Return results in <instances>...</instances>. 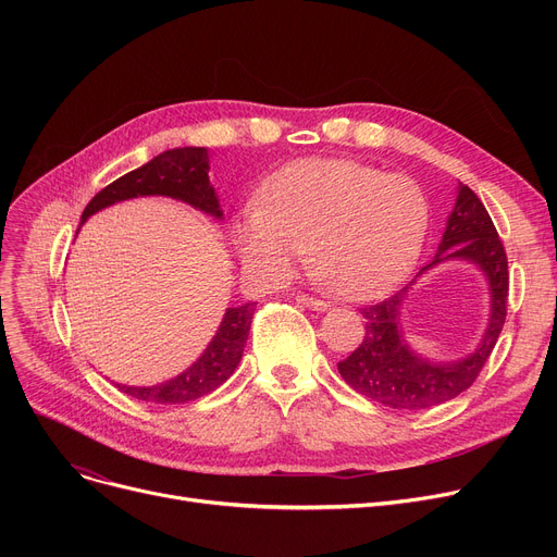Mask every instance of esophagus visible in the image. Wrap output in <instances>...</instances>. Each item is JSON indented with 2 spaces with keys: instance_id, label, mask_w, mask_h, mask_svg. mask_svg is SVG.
Segmentation results:
<instances>
[{
  "instance_id": "34e87169",
  "label": "esophagus",
  "mask_w": 557,
  "mask_h": 557,
  "mask_svg": "<svg viewBox=\"0 0 557 557\" xmlns=\"http://www.w3.org/2000/svg\"><path fill=\"white\" fill-rule=\"evenodd\" d=\"M296 300H298L300 305H305V307L313 309V311H327V309H330V302L320 300V298H313V296H307V294H298V296H296Z\"/></svg>"
}]
</instances>
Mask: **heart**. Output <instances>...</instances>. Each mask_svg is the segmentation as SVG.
<instances>
[{"label":"heart","instance_id":"heart-1","mask_svg":"<svg viewBox=\"0 0 557 557\" xmlns=\"http://www.w3.org/2000/svg\"><path fill=\"white\" fill-rule=\"evenodd\" d=\"M429 221L422 189L355 160L311 158L277 171L257 208L234 225L248 271L282 280L309 252L315 280L332 294L363 300L411 267Z\"/></svg>","mask_w":557,"mask_h":557}]
</instances>
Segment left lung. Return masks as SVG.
Masks as SVG:
<instances>
[{
	"label": "left lung",
	"instance_id": "8db88e82",
	"mask_svg": "<svg viewBox=\"0 0 557 557\" xmlns=\"http://www.w3.org/2000/svg\"><path fill=\"white\" fill-rule=\"evenodd\" d=\"M460 257L474 261L485 273L492 290V313L485 336L474 352L456 363H431L416 357L399 334V305L404 290L361 309L366 336L352 355L338 363L345 384L391 408L420 411L449 401L470 388L499 338L508 313V257L496 227L479 196L458 185V198L447 221L441 250L429 263ZM426 267V269H429Z\"/></svg>",
	"mask_w": 557,
	"mask_h": 557
}]
</instances>
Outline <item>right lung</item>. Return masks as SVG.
<instances>
[{
  "label": "right lung",
  "mask_w": 557,
  "mask_h": 557,
  "mask_svg": "<svg viewBox=\"0 0 557 557\" xmlns=\"http://www.w3.org/2000/svg\"><path fill=\"white\" fill-rule=\"evenodd\" d=\"M210 158L208 151L200 146H185V149H171L146 162L144 166L122 175L108 187H103L83 210V221L92 216L95 212L108 208L126 198L135 196H171L189 202L191 208L208 212L216 219L223 216L214 189L208 178ZM257 302H248L242 307H230L223 315V323L212 338V343L205 349L202 357L178 374L171 382L149 388H135V386H120L126 395L153 401V404H185L194 401L202 395L216 391L225 379L239 366L244 347L248 341L252 313Z\"/></svg>",
  "instance_id": "obj_1"
}]
</instances>
